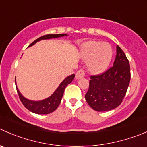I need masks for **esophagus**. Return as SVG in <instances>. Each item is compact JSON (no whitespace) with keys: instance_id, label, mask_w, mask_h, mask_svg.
Returning a JSON list of instances; mask_svg holds the SVG:
<instances>
[{"instance_id":"34e87169","label":"esophagus","mask_w":147,"mask_h":147,"mask_svg":"<svg viewBox=\"0 0 147 147\" xmlns=\"http://www.w3.org/2000/svg\"><path fill=\"white\" fill-rule=\"evenodd\" d=\"M85 76V70L82 69H79V70L76 72V74H75V78H76V79H81V78H84Z\"/></svg>"}]
</instances>
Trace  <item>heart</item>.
Masks as SVG:
<instances>
[{
  "label": "heart",
  "mask_w": 147,
  "mask_h": 147,
  "mask_svg": "<svg viewBox=\"0 0 147 147\" xmlns=\"http://www.w3.org/2000/svg\"><path fill=\"white\" fill-rule=\"evenodd\" d=\"M113 56L108 44L101 42H88L82 48V57L88 61V68L92 73H100L106 69Z\"/></svg>",
  "instance_id": "heart-1"
}]
</instances>
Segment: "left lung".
Wrapping results in <instances>:
<instances>
[{
  "label": "left lung",
  "instance_id": "8db88e82",
  "mask_svg": "<svg viewBox=\"0 0 147 147\" xmlns=\"http://www.w3.org/2000/svg\"><path fill=\"white\" fill-rule=\"evenodd\" d=\"M113 65L102 73L91 75L89 89L85 94L88 105L97 111H108L122 102L131 79L130 65L119 46Z\"/></svg>",
  "mask_w": 147,
  "mask_h": 147
}]
</instances>
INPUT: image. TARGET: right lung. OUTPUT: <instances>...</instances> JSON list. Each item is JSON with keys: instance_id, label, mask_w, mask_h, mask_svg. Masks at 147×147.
I'll return each instance as SVG.
<instances>
[{"instance_id": "1", "label": "right lung", "mask_w": 147, "mask_h": 147, "mask_svg": "<svg viewBox=\"0 0 147 147\" xmlns=\"http://www.w3.org/2000/svg\"><path fill=\"white\" fill-rule=\"evenodd\" d=\"M67 36V34H47V35L42 36L41 37L38 38L37 39H36L28 47L32 46V45H34V44H36L37 42L43 40V39H52V38H57L60 37V36ZM74 78H75V75L73 74V75H69L67 78H65L61 82V84L58 87L57 89L55 90V92L49 98L41 101H32L26 99V98H24L20 93L16 85V87L17 92H18L20 100L21 101L23 105L27 109L29 110L30 111L33 112V113H36V114H48V113H50L52 112L55 111V110L57 108V107L59 106V105L61 102V100H62V96H63L64 91H65V88H66L68 84H69L73 80Z\"/></svg>"}]
</instances>
